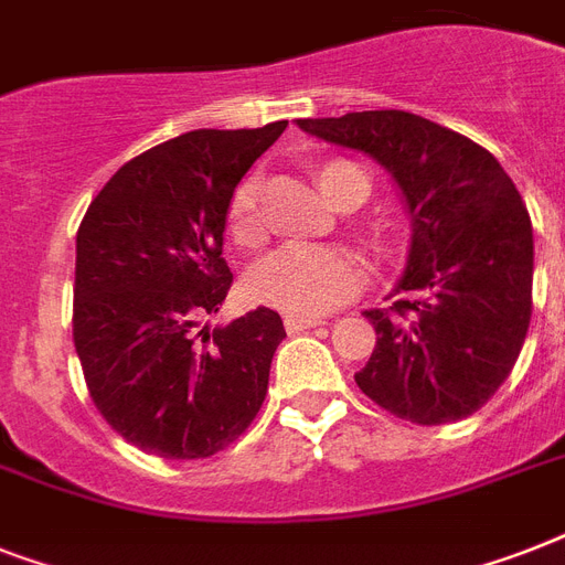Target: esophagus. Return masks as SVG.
I'll return each instance as SVG.
<instances>
[{"label": "esophagus", "mask_w": 565, "mask_h": 565, "mask_svg": "<svg viewBox=\"0 0 565 565\" xmlns=\"http://www.w3.org/2000/svg\"><path fill=\"white\" fill-rule=\"evenodd\" d=\"M317 326H326V322L317 317H287L284 319V328H287L290 334H299V331H308V328H317Z\"/></svg>", "instance_id": "esophagus-1"}]
</instances>
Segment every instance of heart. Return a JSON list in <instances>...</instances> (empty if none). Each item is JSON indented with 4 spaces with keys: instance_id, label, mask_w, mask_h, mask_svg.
I'll return each instance as SVG.
<instances>
[{
    "instance_id": "1",
    "label": "heart",
    "mask_w": 565,
    "mask_h": 565,
    "mask_svg": "<svg viewBox=\"0 0 565 565\" xmlns=\"http://www.w3.org/2000/svg\"><path fill=\"white\" fill-rule=\"evenodd\" d=\"M358 170L352 163L334 161L322 167L319 184L331 202L340 193V175ZM231 234L239 246H257L264 239V228L257 220L255 181L239 184L231 199ZM363 264L352 248L345 246H290L275 248L248 275V292L260 305L284 310L290 317H322L340 308L361 290Z\"/></svg>"
}]
</instances>
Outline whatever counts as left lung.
Listing matches in <instances>:
<instances>
[{"instance_id": "1", "label": "left lung", "mask_w": 565, "mask_h": 565, "mask_svg": "<svg viewBox=\"0 0 565 565\" xmlns=\"http://www.w3.org/2000/svg\"><path fill=\"white\" fill-rule=\"evenodd\" d=\"M299 128L375 158L411 211L395 301L366 310L377 340L358 386L413 425L472 416L513 372L534 313V231L516 184L483 146L407 110Z\"/></svg>"}]
</instances>
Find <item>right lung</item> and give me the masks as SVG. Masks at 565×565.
I'll return each mask as SVG.
<instances>
[{"mask_svg": "<svg viewBox=\"0 0 565 565\" xmlns=\"http://www.w3.org/2000/svg\"><path fill=\"white\" fill-rule=\"evenodd\" d=\"M284 128L172 137L119 167L78 225L75 354L96 411L146 455H216L264 404L281 317L202 322L234 281L222 257L231 195Z\"/></svg>", "mask_w": 565, "mask_h": 565, "instance_id": "add662e5", "label": "right lung"}]
</instances>
